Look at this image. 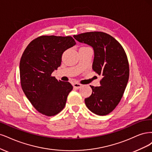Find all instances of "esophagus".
Here are the masks:
<instances>
[{
  "mask_svg": "<svg viewBox=\"0 0 152 152\" xmlns=\"http://www.w3.org/2000/svg\"><path fill=\"white\" fill-rule=\"evenodd\" d=\"M81 86L82 85L81 84H80V83H75L73 84V86H74V88L76 89H79L81 87Z\"/></svg>",
  "mask_w": 152,
  "mask_h": 152,
  "instance_id": "1",
  "label": "esophagus"
}]
</instances>
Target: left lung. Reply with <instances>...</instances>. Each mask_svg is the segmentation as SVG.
<instances>
[{
	"mask_svg": "<svg viewBox=\"0 0 152 152\" xmlns=\"http://www.w3.org/2000/svg\"><path fill=\"white\" fill-rule=\"evenodd\" d=\"M73 37L94 48L92 69L102 76L100 86L90 85L92 94L85 99V104L96 115L109 114L119 104L128 84L129 69L126 53L114 38L104 32H87Z\"/></svg>",
	"mask_w": 152,
	"mask_h": 152,
	"instance_id": "8db88e82",
	"label": "left lung"
}]
</instances>
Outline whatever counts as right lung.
Wrapping results in <instances>:
<instances>
[{"instance_id":"1","label":"right lung","mask_w":152,"mask_h":152,"mask_svg":"<svg viewBox=\"0 0 152 152\" xmlns=\"http://www.w3.org/2000/svg\"><path fill=\"white\" fill-rule=\"evenodd\" d=\"M76 45L71 37L41 36L24 50L19 63L22 89L40 113L53 116L62 110L73 87L52 73L61 64L65 50Z\"/></svg>"}]
</instances>
